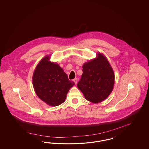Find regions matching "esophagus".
<instances>
[{"label":"esophagus","instance_id":"obj_1","mask_svg":"<svg viewBox=\"0 0 149 149\" xmlns=\"http://www.w3.org/2000/svg\"><path fill=\"white\" fill-rule=\"evenodd\" d=\"M73 81L74 82V83H75V84H77V78H75V79L73 80Z\"/></svg>","mask_w":149,"mask_h":149}]
</instances>
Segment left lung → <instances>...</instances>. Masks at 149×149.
I'll return each mask as SVG.
<instances>
[{
	"instance_id": "obj_1",
	"label": "left lung",
	"mask_w": 149,
	"mask_h": 149,
	"mask_svg": "<svg viewBox=\"0 0 149 149\" xmlns=\"http://www.w3.org/2000/svg\"><path fill=\"white\" fill-rule=\"evenodd\" d=\"M82 72L77 86L86 100L98 103L107 99L115 82L114 72L107 57L98 52L95 58L84 64Z\"/></svg>"
}]
</instances>
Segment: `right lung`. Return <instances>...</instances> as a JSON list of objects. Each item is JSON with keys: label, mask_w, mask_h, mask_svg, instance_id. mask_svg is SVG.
I'll return each mask as SVG.
<instances>
[{"label": "right lung", "mask_w": 149, "mask_h": 149, "mask_svg": "<svg viewBox=\"0 0 149 149\" xmlns=\"http://www.w3.org/2000/svg\"><path fill=\"white\" fill-rule=\"evenodd\" d=\"M47 55L41 59L33 72L32 82L38 97L45 103L58 106L65 101L70 88L75 85L58 64L51 62Z\"/></svg>", "instance_id": "obj_1"}]
</instances>
